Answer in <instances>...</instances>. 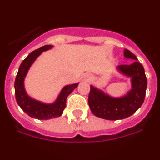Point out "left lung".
Wrapping results in <instances>:
<instances>
[{"label":"left lung","mask_w":160,"mask_h":160,"mask_svg":"<svg viewBox=\"0 0 160 160\" xmlns=\"http://www.w3.org/2000/svg\"><path fill=\"white\" fill-rule=\"evenodd\" d=\"M126 58L136 60L130 65H119L117 70L124 76L131 78L132 88L127 94L120 98L107 95L92 85L88 95V105L92 114L102 119L109 120L125 119L140 108L144 102L147 80L143 66L128 49H124Z\"/></svg>","instance_id":"obj_1"}]
</instances>
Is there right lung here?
<instances>
[{
    "mask_svg": "<svg viewBox=\"0 0 160 160\" xmlns=\"http://www.w3.org/2000/svg\"><path fill=\"white\" fill-rule=\"evenodd\" d=\"M52 47L53 45H45L40 49H36L28 55L20 65L14 82L15 98L18 104L25 113L31 117L37 119H49L62 115L66 107V102L68 95L78 86L79 84L76 83L66 85L62 89L56 101L50 104L41 102L28 96L24 88V79L28 74V70L43 51L48 50Z\"/></svg>",
    "mask_w": 160,
    "mask_h": 160,
    "instance_id": "obj_1",
    "label": "right lung"
}]
</instances>
